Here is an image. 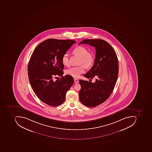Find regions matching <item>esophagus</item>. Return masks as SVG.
Here are the masks:
<instances>
[{
    "instance_id": "34e87169",
    "label": "esophagus",
    "mask_w": 152,
    "mask_h": 152,
    "mask_svg": "<svg viewBox=\"0 0 152 152\" xmlns=\"http://www.w3.org/2000/svg\"><path fill=\"white\" fill-rule=\"evenodd\" d=\"M74 81H75V83H78V82H79L78 80L76 79V78H74Z\"/></svg>"
}]
</instances>
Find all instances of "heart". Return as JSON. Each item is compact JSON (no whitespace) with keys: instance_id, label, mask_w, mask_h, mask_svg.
Masks as SVG:
<instances>
[{"instance_id":"heart-1","label":"heart","mask_w":152,"mask_h":152,"mask_svg":"<svg viewBox=\"0 0 152 152\" xmlns=\"http://www.w3.org/2000/svg\"><path fill=\"white\" fill-rule=\"evenodd\" d=\"M73 52L75 54L80 57V66H73L66 69V74L75 78H77L85 71L84 65L87 68H89L93 64L94 57L93 54L89 53L87 49L83 46H78L74 49ZM62 63L64 65L68 66L69 64V56L68 54L65 53L63 55L62 59Z\"/></svg>"}]
</instances>
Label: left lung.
<instances>
[{
    "instance_id": "left-lung-1",
    "label": "left lung",
    "mask_w": 152,
    "mask_h": 152,
    "mask_svg": "<svg viewBox=\"0 0 152 152\" xmlns=\"http://www.w3.org/2000/svg\"><path fill=\"white\" fill-rule=\"evenodd\" d=\"M81 44L94 47L96 50L94 64L84 75L88 78L96 79L94 83L80 80V101L85 106L95 107L104 102L113 92L118 78V58L114 49L104 40L84 39L78 44Z\"/></svg>"
}]
</instances>
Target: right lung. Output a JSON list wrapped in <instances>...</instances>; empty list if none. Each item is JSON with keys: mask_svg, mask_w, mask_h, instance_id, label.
Returning <instances> with one entry per match:
<instances>
[{"mask_svg": "<svg viewBox=\"0 0 152 152\" xmlns=\"http://www.w3.org/2000/svg\"><path fill=\"white\" fill-rule=\"evenodd\" d=\"M76 41L49 39L37 46L31 56L28 75L31 86L43 102L52 106L62 104L74 83L72 77L63 76V55ZM61 77L56 81L53 77Z\"/></svg>", "mask_w": 152, "mask_h": 152, "instance_id": "1", "label": "right lung"}]
</instances>
